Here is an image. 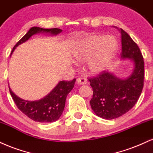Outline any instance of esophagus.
I'll return each mask as SVG.
<instances>
[{"label": "esophagus", "instance_id": "34e87169", "mask_svg": "<svg viewBox=\"0 0 153 153\" xmlns=\"http://www.w3.org/2000/svg\"><path fill=\"white\" fill-rule=\"evenodd\" d=\"M77 83L79 84H86L87 83V79L85 77H79L76 80Z\"/></svg>", "mask_w": 153, "mask_h": 153}]
</instances>
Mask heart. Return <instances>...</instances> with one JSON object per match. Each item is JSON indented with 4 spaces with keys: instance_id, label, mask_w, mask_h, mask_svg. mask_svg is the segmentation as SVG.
I'll return each mask as SVG.
<instances>
[{
    "instance_id": "1",
    "label": "heart",
    "mask_w": 153,
    "mask_h": 153,
    "mask_svg": "<svg viewBox=\"0 0 153 153\" xmlns=\"http://www.w3.org/2000/svg\"><path fill=\"white\" fill-rule=\"evenodd\" d=\"M117 48L115 37L91 33L77 42L74 55L79 62H87V68L91 74H98L109 67Z\"/></svg>"
}]
</instances>
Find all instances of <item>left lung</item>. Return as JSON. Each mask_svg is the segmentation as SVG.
I'll list each match as a JSON object with an SVG mask.
<instances>
[{
  "instance_id": "left-lung-1",
  "label": "left lung",
  "mask_w": 153,
  "mask_h": 153,
  "mask_svg": "<svg viewBox=\"0 0 153 153\" xmlns=\"http://www.w3.org/2000/svg\"><path fill=\"white\" fill-rule=\"evenodd\" d=\"M123 59H132L134 71L128 78L122 79L105 71L89 78L93 90L90 100L91 109L97 115L105 120L120 117L137 103L144 85L145 65L143 56L134 41L120 28Z\"/></svg>"
}]
</instances>
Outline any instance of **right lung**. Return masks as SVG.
Instances as JSON below:
<instances>
[{
    "instance_id": "obj_1",
    "label": "right lung",
    "mask_w": 153,
    "mask_h": 153,
    "mask_svg": "<svg viewBox=\"0 0 153 153\" xmlns=\"http://www.w3.org/2000/svg\"><path fill=\"white\" fill-rule=\"evenodd\" d=\"M41 31L50 33L52 35H56L61 33L62 30L56 28H41L39 27H32L26 35L14 46L10 56L19 45L28 40L33 34L40 33ZM75 82L76 79L71 81H61L47 96L40 100L33 102L26 101L18 97L10 87L9 91L18 109L30 119L39 123H53L59 120L62 115L65 107L66 97L73 89Z\"/></svg>"
}]
</instances>
